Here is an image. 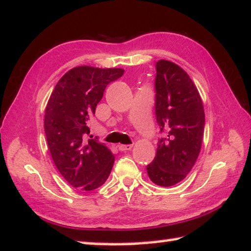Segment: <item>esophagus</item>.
Wrapping results in <instances>:
<instances>
[{
  "label": "esophagus",
  "mask_w": 251,
  "mask_h": 251,
  "mask_svg": "<svg viewBox=\"0 0 251 251\" xmlns=\"http://www.w3.org/2000/svg\"><path fill=\"white\" fill-rule=\"evenodd\" d=\"M132 148H133V144H119L118 145V149L121 150V151H129Z\"/></svg>",
  "instance_id": "1"
}]
</instances>
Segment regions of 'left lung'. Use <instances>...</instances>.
I'll list each match as a JSON object with an SVG mask.
<instances>
[{"instance_id": "1", "label": "left lung", "mask_w": 251, "mask_h": 251, "mask_svg": "<svg viewBox=\"0 0 251 251\" xmlns=\"http://www.w3.org/2000/svg\"><path fill=\"white\" fill-rule=\"evenodd\" d=\"M155 115L166 136L147 167L155 185L170 187L184 180L200 155L205 114L201 95L186 71L174 62L156 63Z\"/></svg>"}]
</instances>
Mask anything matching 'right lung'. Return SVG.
Returning a JSON list of instances; mask_svg holds the SVG:
<instances>
[{
	"instance_id": "right-lung-1",
	"label": "right lung",
	"mask_w": 251,
	"mask_h": 251,
	"mask_svg": "<svg viewBox=\"0 0 251 251\" xmlns=\"http://www.w3.org/2000/svg\"><path fill=\"white\" fill-rule=\"evenodd\" d=\"M123 74L124 70L116 67H73L59 78L48 99L44 119L48 149L59 174L74 188L97 189L113 169V152L97 140L85 141V136L90 116L107 84Z\"/></svg>"
}]
</instances>
